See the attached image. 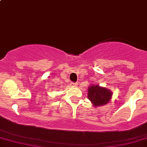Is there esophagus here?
Instances as JSON below:
<instances>
[{"label": "esophagus", "instance_id": "obj_1", "mask_svg": "<svg viewBox=\"0 0 147 147\" xmlns=\"http://www.w3.org/2000/svg\"><path fill=\"white\" fill-rule=\"evenodd\" d=\"M77 84H78V83H74V82L71 83V86H76Z\"/></svg>", "mask_w": 147, "mask_h": 147}]
</instances>
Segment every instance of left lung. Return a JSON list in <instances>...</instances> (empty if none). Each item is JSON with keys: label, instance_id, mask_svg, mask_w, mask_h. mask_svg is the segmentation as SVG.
Listing matches in <instances>:
<instances>
[{"label": "left lung", "instance_id": "obj_1", "mask_svg": "<svg viewBox=\"0 0 147 147\" xmlns=\"http://www.w3.org/2000/svg\"><path fill=\"white\" fill-rule=\"evenodd\" d=\"M112 93L109 90L97 86H92L88 88V99L94 107L107 105L109 102Z\"/></svg>", "mask_w": 147, "mask_h": 147}]
</instances>
